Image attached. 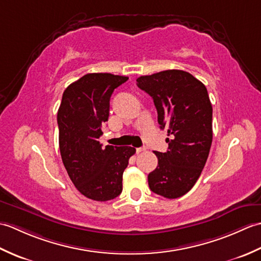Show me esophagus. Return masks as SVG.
<instances>
[{"label":"esophagus","instance_id":"obj_1","mask_svg":"<svg viewBox=\"0 0 261 261\" xmlns=\"http://www.w3.org/2000/svg\"><path fill=\"white\" fill-rule=\"evenodd\" d=\"M146 150V148L145 147H141V148H137L136 149V151H137V153H140V152H142V151H145Z\"/></svg>","mask_w":261,"mask_h":261}]
</instances>
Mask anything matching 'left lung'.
Segmentation results:
<instances>
[{"label":"left lung","instance_id":"8db88e82","mask_svg":"<svg viewBox=\"0 0 261 261\" xmlns=\"http://www.w3.org/2000/svg\"><path fill=\"white\" fill-rule=\"evenodd\" d=\"M137 85L153 99L160 129H167L168 150L154 151L157 168L148 175L150 190L166 198L185 195L195 185L212 145V104L202 82L184 70L140 76Z\"/></svg>","mask_w":261,"mask_h":261}]
</instances>
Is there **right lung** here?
Masks as SVG:
<instances>
[{"mask_svg": "<svg viewBox=\"0 0 261 261\" xmlns=\"http://www.w3.org/2000/svg\"><path fill=\"white\" fill-rule=\"evenodd\" d=\"M129 77L86 74L66 88L58 109L60 154L69 178L83 195L107 202L122 192V176L134 147H102L98 139L110 114V97Z\"/></svg>", "mask_w": 261, "mask_h": 261, "instance_id": "obj_1", "label": "right lung"}]
</instances>
